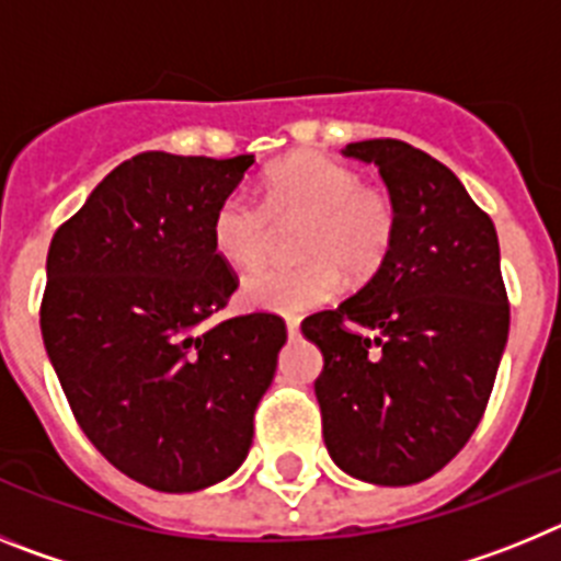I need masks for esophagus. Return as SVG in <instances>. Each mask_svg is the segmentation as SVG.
<instances>
[{"mask_svg":"<svg viewBox=\"0 0 561 561\" xmlns=\"http://www.w3.org/2000/svg\"><path fill=\"white\" fill-rule=\"evenodd\" d=\"M286 334H289V336L300 334V320H295V317H289V320H286Z\"/></svg>","mask_w":561,"mask_h":561,"instance_id":"obj_1","label":"esophagus"}]
</instances>
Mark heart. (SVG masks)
<instances>
[{"label":"heart","instance_id":"b5f03b06","mask_svg":"<svg viewBox=\"0 0 561 561\" xmlns=\"http://www.w3.org/2000/svg\"><path fill=\"white\" fill-rule=\"evenodd\" d=\"M304 219L295 266H266L241 284L250 309L300 314L329 304L348 280H368L388 261L396 207L388 193L362 185L359 173L323 153H295L266 171L264 207L244 191L227 193L210 219L213 250L232 270H252L266 257L272 221Z\"/></svg>","mask_w":561,"mask_h":561}]
</instances>
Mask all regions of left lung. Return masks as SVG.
I'll return each instance as SVG.
<instances>
[{
  "instance_id": "left-lung-1",
  "label": "left lung",
  "mask_w": 561,
  "mask_h": 561,
  "mask_svg": "<svg viewBox=\"0 0 561 561\" xmlns=\"http://www.w3.org/2000/svg\"><path fill=\"white\" fill-rule=\"evenodd\" d=\"M342 157L379 168L396 238L368 284L300 331L323 354L314 396L331 460L365 483L410 485L463 449L492 396L508 340L497 230L408 142H348Z\"/></svg>"
}]
</instances>
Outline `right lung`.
<instances>
[{"mask_svg":"<svg viewBox=\"0 0 561 561\" xmlns=\"http://www.w3.org/2000/svg\"><path fill=\"white\" fill-rule=\"evenodd\" d=\"M252 162L137 153L49 244L53 370L98 453L157 492H199L244 463L286 342L284 320L264 311L210 323L236 291L213 210Z\"/></svg>","mask_w":561,"mask_h":561,"instance_id":"right-lung-1","label":"right lung"}]
</instances>
